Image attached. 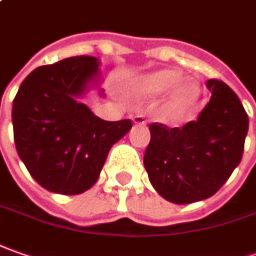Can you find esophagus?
I'll list each match as a JSON object with an SVG mask.
<instances>
[{"mask_svg": "<svg viewBox=\"0 0 256 256\" xmlns=\"http://www.w3.org/2000/svg\"><path fill=\"white\" fill-rule=\"evenodd\" d=\"M133 122L136 123V124H146V116H143V114H136L134 118H133Z\"/></svg>", "mask_w": 256, "mask_h": 256, "instance_id": "obj_1", "label": "esophagus"}]
</instances>
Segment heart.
Here are the masks:
<instances>
[{"label":"heart","instance_id":"heart-1","mask_svg":"<svg viewBox=\"0 0 256 256\" xmlns=\"http://www.w3.org/2000/svg\"><path fill=\"white\" fill-rule=\"evenodd\" d=\"M181 79L180 72L172 70V69H164L154 74L144 76L137 80V90L140 93H163L172 89L176 84H178ZM200 96V88L196 82H186L180 84L172 94V104L180 108L187 106L190 103L196 100Z\"/></svg>","mask_w":256,"mask_h":256}]
</instances>
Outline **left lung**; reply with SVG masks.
Wrapping results in <instances>:
<instances>
[{"mask_svg": "<svg viewBox=\"0 0 256 256\" xmlns=\"http://www.w3.org/2000/svg\"><path fill=\"white\" fill-rule=\"evenodd\" d=\"M211 99L182 128L152 123L144 168L156 191L174 204L210 198L242 158L248 114L222 80L207 82Z\"/></svg>", "mask_w": 256, "mask_h": 256, "instance_id": "1", "label": "left lung"}]
</instances>
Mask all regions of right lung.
<instances>
[{"instance_id":"add662e5","label":"right lung","mask_w":256,"mask_h":256,"mask_svg":"<svg viewBox=\"0 0 256 256\" xmlns=\"http://www.w3.org/2000/svg\"><path fill=\"white\" fill-rule=\"evenodd\" d=\"M99 59L72 56L36 68L14 99V142L34 180L52 192L75 196L99 178L110 147L133 126L106 122L76 100L96 79Z\"/></svg>"}]
</instances>
